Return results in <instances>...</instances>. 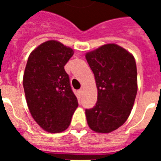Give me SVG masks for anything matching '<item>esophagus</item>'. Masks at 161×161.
Masks as SVG:
<instances>
[{
    "instance_id": "esophagus-1",
    "label": "esophagus",
    "mask_w": 161,
    "mask_h": 161,
    "mask_svg": "<svg viewBox=\"0 0 161 161\" xmlns=\"http://www.w3.org/2000/svg\"><path fill=\"white\" fill-rule=\"evenodd\" d=\"M83 88H81V89H79V90L78 91V94H79V95H82V94H83Z\"/></svg>"
}]
</instances>
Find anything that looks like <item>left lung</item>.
<instances>
[{
  "mask_svg": "<svg viewBox=\"0 0 161 161\" xmlns=\"http://www.w3.org/2000/svg\"><path fill=\"white\" fill-rule=\"evenodd\" d=\"M95 77L98 100L85 109L91 130L110 133L125 124L137 93V68L132 54L115 44H106L86 54Z\"/></svg>",
  "mask_w": 161,
  "mask_h": 161,
  "instance_id": "left-lung-1",
  "label": "left lung"
}]
</instances>
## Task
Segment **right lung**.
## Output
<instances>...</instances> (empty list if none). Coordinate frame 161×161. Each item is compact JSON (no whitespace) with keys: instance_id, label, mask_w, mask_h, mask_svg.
Here are the masks:
<instances>
[{"instance_id":"1","label":"right lung","mask_w":161,"mask_h":161,"mask_svg":"<svg viewBox=\"0 0 161 161\" xmlns=\"http://www.w3.org/2000/svg\"><path fill=\"white\" fill-rule=\"evenodd\" d=\"M73 55L70 47L47 41L31 52L25 68L23 88L30 113L49 133L65 130L78 106L64 69Z\"/></svg>"}]
</instances>
